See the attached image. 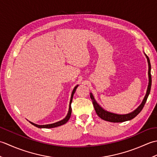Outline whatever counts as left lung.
I'll return each instance as SVG.
<instances>
[{"label":"left lung","instance_id":"left-lung-1","mask_svg":"<svg viewBox=\"0 0 157 157\" xmlns=\"http://www.w3.org/2000/svg\"><path fill=\"white\" fill-rule=\"evenodd\" d=\"M144 55L146 56V59H147L148 63V81L149 82H148L147 91H146V94L144 96V99H143L141 105H140L136 110H134V111H132L130 113H128V114H125V115L115 114V113L109 112L107 111H105V109H103L101 106L98 105V103L96 101V100L94 99V96H93V94L92 93H90V98L92 101L93 105H94L96 114L98 115L99 117H101L102 119L105 120V121H106L113 122V123H119V122H124L126 121H129V120L134 119L135 117L137 116L139 113H140L143 107H144L146 101H147L148 96L150 94V92H151V84H152V78H151V62H150V59L148 58V56L146 55L145 53Z\"/></svg>","mask_w":157,"mask_h":157}]
</instances>
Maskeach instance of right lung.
<instances>
[{"mask_svg":"<svg viewBox=\"0 0 157 157\" xmlns=\"http://www.w3.org/2000/svg\"><path fill=\"white\" fill-rule=\"evenodd\" d=\"M78 85H77L73 89V90L72 91L71 93V100H70V102H69V111L67 115L65 117V119H63L61 121H59L58 122H56L54 123H51V124H47V125H37V124H35V123H32L31 121H29V123H32L33 125H34L36 127H37V128H56V127H59V126H61L63 124H65L67 122L69 121V119L70 118V117H71V104L72 102V100H73V94H74V93L75 92V90L77 88H78Z\"/></svg>","mask_w":157,"mask_h":157,"instance_id":"add662e5","label":"right lung"}]
</instances>
